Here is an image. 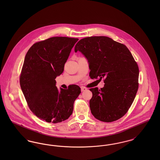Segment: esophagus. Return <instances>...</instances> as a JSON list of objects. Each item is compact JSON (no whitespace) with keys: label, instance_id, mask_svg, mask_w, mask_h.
<instances>
[{"label":"esophagus","instance_id":"1","mask_svg":"<svg viewBox=\"0 0 160 160\" xmlns=\"http://www.w3.org/2000/svg\"><path fill=\"white\" fill-rule=\"evenodd\" d=\"M87 90V88H85V87H81V91L83 92L85 91H86Z\"/></svg>","mask_w":160,"mask_h":160}]
</instances>
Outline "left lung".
<instances>
[{
    "label": "left lung",
    "instance_id": "obj_1",
    "mask_svg": "<svg viewBox=\"0 0 160 160\" xmlns=\"http://www.w3.org/2000/svg\"><path fill=\"white\" fill-rule=\"evenodd\" d=\"M86 58L92 79L104 78L101 89L91 88L92 114L99 121L112 122L128 112L136 97L139 70L128 48L107 37L80 39L75 46Z\"/></svg>",
    "mask_w": 160,
    "mask_h": 160
}]
</instances>
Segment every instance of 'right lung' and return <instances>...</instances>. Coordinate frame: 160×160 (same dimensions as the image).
<instances>
[{"label":"right lung","mask_w":160,"mask_h":160,"mask_svg":"<svg viewBox=\"0 0 160 160\" xmlns=\"http://www.w3.org/2000/svg\"><path fill=\"white\" fill-rule=\"evenodd\" d=\"M78 38L52 37L34 44L26 54L20 77L23 95L32 112L46 122L56 123L68 119L80 88L68 89L56 86L55 78L64 70Z\"/></svg>","instance_id":"1"}]
</instances>
